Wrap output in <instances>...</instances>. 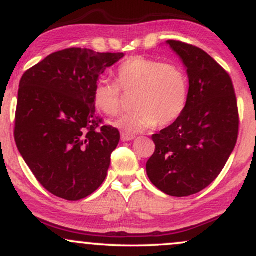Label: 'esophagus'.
<instances>
[{
	"mask_svg": "<svg viewBox=\"0 0 256 256\" xmlns=\"http://www.w3.org/2000/svg\"><path fill=\"white\" fill-rule=\"evenodd\" d=\"M134 140V134L122 132V140H124V142H128V140Z\"/></svg>",
	"mask_w": 256,
	"mask_h": 256,
	"instance_id": "esophagus-1",
	"label": "esophagus"
}]
</instances>
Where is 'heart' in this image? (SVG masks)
<instances>
[{
	"label": "heart",
	"instance_id": "heart-1",
	"mask_svg": "<svg viewBox=\"0 0 256 256\" xmlns=\"http://www.w3.org/2000/svg\"><path fill=\"white\" fill-rule=\"evenodd\" d=\"M116 83L98 79L92 92L94 104L106 116H116L122 104V92L134 94V110L116 125L126 134L143 132L152 126H167L183 114L189 98V79L179 64L155 58L132 56L120 64Z\"/></svg>",
	"mask_w": 256,
	"mask_h": 256
}]
</instances>
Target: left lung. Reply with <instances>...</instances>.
Wrapping results in <instances>:
<instances>
[{"instance_id": "1", "label": "left lung", "mask_w": 256, "mask_h": 256, "mask_svg": "<svg viewBox=\"0 0 256 256\" xmlns=\"http://www.w3.org/2000/svg\"><path fill=\"white\" fill-rule=\"evenodd\" d=\"M167 43L186 67L189 98L183 114L152 136L155 152L146 174L162 192L184 198L222 171L238 137V107L231 77L212 56L180 40Z\"/></svg>"}]
</instances>
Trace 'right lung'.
<instances>
[{
  "label": "right lung",
  "instance_id": "right-lung-1",
  "mask_svg": "<svg viewBox=\"0 0 256 256\" xmlns=\"http://www.w3.org/2000/svg\"><path fill=\"white\" fill-rule=\"evenodd\" d=\"M122 52L68 48L52 52L20 79L14 140L44 189L78 201L101 186L118 146V128L104 125L92 92Z\"/></svg>",
  "mask_w": 256,
  "mask_h": 256
}]
</instances>
